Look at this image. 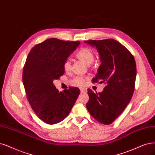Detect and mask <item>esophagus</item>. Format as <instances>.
<instances>
[{"instance_id": "obj_1", "label": "esophagus", "mask_w": 155, "mask_h": 155, "mask_svg": "<svg viewBox=\"0 0 155 155\" xmlns=\"http://www.w3.org/2000/svg\"><path fill=\"white\" fill-rule=\"evenodd\" d=\"M80 89H81V92H84V91H86V89H84V88H81Z\"/></svg>"}]
</instances>
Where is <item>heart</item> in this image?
<instances>
[{
    "mask_svg": "<svg viewBox=\"0 0 155 155\" xmlns=\"http://www.w3.org/2000/svg\"><path fill=\"white\" fill-rule=\"evenodd\" d=\"M78 59L83 62L85 64L89 66L92 64L94 60V55L93 51L89 48H82L76 54ZM63 68L66 71L71 70V63L70 61H66L63 64ZM74 84L78 85H84L85 84L84 78L82 77H77L73 80Z\"/></svg>",
    "mask_w": 155,
    "mask_h": 155,
    "instance_id": "b5f03b06",
    "label": "heart"
}]
</instances>
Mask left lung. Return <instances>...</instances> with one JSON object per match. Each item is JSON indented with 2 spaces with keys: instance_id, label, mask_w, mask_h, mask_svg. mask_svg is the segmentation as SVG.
Listing matches in <instances>:
<instances>
[{
  "instance_id": "8db88e82",
  "label": "left lung",
  "mask_w": 155,
  "mask_h": 155,
  "mask_svg": "<svg viewBox=\"0 0 155 155\" xmlns=\"http://www.w3.org/2000/svg\"><path fill=\"white\" fill-rule=\"evenodd\" d=\"M84 42L96 48L101 61L93 81L106 84L101 93H94L87 89L89 99L86 107L98 122L110 124L123 112L133 96L135 61L128 50L114 39Z\"/></svg>"
}]
</instances>
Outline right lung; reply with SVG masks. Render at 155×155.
Segmentation results:
<instances>
[{
  "mask_svg": "<svg viewBox=\"0 0 155 155\" xmlns=\"http://www.w3.org/2000/svg\"><path fill=\"white\" fill-rule=\"evenodd\" d=\"M80 43L50 38L34 46L27 56L23 71L27 99L37 116L48 124L64 120L81 93L71 87L59 92L53 83L64 74V62Z\"/></svg>",
  "mask_w": 155,
  "mask_h": 155,
  "instance_id": "add662e5",
  "label": "right lung"
}]
</instances>
